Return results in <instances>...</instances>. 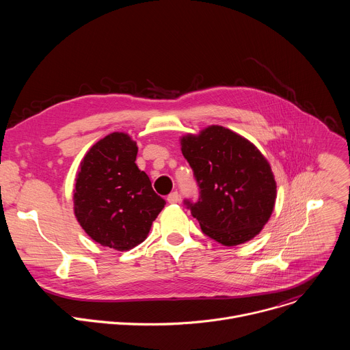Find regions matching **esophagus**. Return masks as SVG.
Segmentation results:
<instances>
[{
	"mask_svg": "<svg viewBox=\"0 0 350 350\" xmlns=\"http://www.w3.org/2000/svg\"><path fill=\"white\" fill-rule=\"evenodd\" d=\"M178 199H180V195H178L177 191H174V192H172V193L167 195V202H169V204H177Z\"/></svg>",
	"mask_w": 350,
	"mask_h": 350,
	"instance_id": "esophagus-1",
	"label": "esophagus"
}]
</instances>
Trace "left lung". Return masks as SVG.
I'll return each instance as SVG.
<instances>
[{
    "label": "left lung",
    "mask_w": 350,
    "mask_h": 350,
    "mask_svg": "<svg viewBox=\"0 0 350 350\" xmlns=\"http://www.w3.org/2000/svg\"><path fill=\"white\" fill-rule=\"evenodd\" d=\"M181 151L199 189L184 205L202 232L226 246L258 235L271 216L275 181L269 162L246 138L221 126L185 135Z\"/></svg>",
    "instance_id": "left-lung-1"
}]
</instances>
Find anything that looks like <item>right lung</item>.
<instances>
[{
    "label": "right lung",
    "mask_w": 350,
    "mask_h": 350,
    "mask_svg": "<svg viewBox=\"0 0 350 350\" xmlns=\"http://www.w3.org/2000/svg\"><path fill=\"white\" fill-rule=\"evenodd\" d=\"M137 151L127 134L112 133L91 146L76 177L77 221L95 242L118 251L141 243L166 205L137 167Z\"/></svg>",
    "instance_id": "right-lung-1"
}]
</instances>
